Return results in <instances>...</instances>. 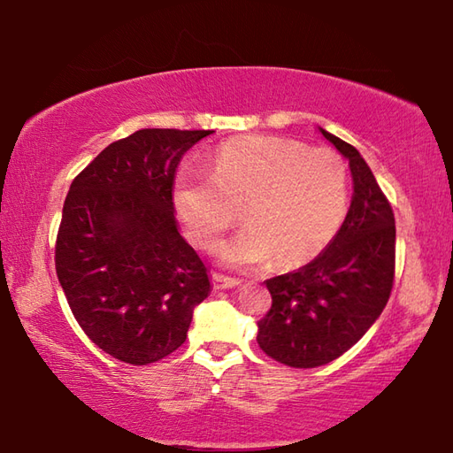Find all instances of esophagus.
<instances>
[{
  "label": "esophagus",
  "mask_w": 453,
  "mask_h": 453,
  "mask_svg": "<svg viewBox=\"0 0 453 453\" xmlns=\"http://www.w3.org/2000/svg\"><path fill=\"white\" fill-rule=\"evenodd\" d=\"M211 283H213V288H216V289H229V288L240 286V280L229 278V275L213 272V273H211Z\"/></svg>",
  "instance_id": "esophagus-1"
}]
</instances>
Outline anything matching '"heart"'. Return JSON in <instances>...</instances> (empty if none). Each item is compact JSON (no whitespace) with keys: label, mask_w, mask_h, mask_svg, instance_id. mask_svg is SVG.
<instances>
[{"label":"heart","mask_w":453,"mask_h":453,"mask_svg":"<svg viewBox=\"0 0 453 453\" xmlns=\"http://www.w3.org/2000/svg\"><path fill=\"white\" fill-rule=\"evenodd\" d=\"M173 202L191 242L213 250L237 218L245 226L219 245L235 267L300 265L343 224L349 203L346 162L334 150L283 137H243L221 145L210 175L183 172Z\"/></svg>","instance_id":"1"}]
</instances>
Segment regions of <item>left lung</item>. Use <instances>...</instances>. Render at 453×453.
I'll return each instance as SVG.
<instances>
[{
    "label": "left lung",
    "mask_w": 453,
    "mask_h": 453,
    "mask_svg": "<svg viewBox=\"0 0 453 453\" xmlns=\"http://www.w3.org/2000/svg\"><path fill=\"white\" fill-rule=\"evenodd\" d=\"M321 134L349 159L354 196L313 262L265 281L272 308L257 321V346L289 367L324 365L356 346L386 308L395 275L392 203L354 145Z\"/></svg>",
    "instance_id": "obj_1"
}]
</instances>
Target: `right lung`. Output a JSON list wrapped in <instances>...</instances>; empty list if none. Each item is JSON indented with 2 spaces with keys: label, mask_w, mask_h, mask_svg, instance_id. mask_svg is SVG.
<instances>
[{
  "label": "right lung",
  "mask_w": 453,
  "mask_h": 453,
  "mask_svg": "<svg viewBox=\"0 0 453 453\" xmlns=\"http://www.w3.org/2000/svg\"><path fill=\"white\" fill-rule=\"evenodd\" d=\"M211 129H140L75 175L56 240V272L75 321L105 354L156 364L188 337L210 294L208 267L173 216L183 153Z\"/></svg>",
  "instance_id": "obj_1"
}]
</instances>
